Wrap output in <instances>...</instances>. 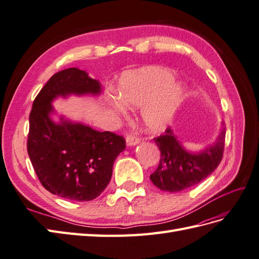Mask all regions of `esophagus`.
Returning <instances> with one entry per match:
<instances>
[{
  "label": "esophagus",
  "instance_id": "34e87169",
  "mask_svg": "<svg viewBox=\"0 0 259 259\" xmlns=\"http://www.w3.org/2000/svg\"><path fill=\"white\" fill-rule=\"evenodd\" d=\"M139 142H140L139 138H137L135 136H127V138H125V143H127L128 147L137 146V144Z\"/></svg>",
  "mask_w": 259,
  "mask_h": 259
}]
</instances>
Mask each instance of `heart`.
<instances>
[{"label": "heart", "instance_id": "heart-1", "mask_svg": "<svg viewBox=\"0 0 259 259\" xmlns=\"http://www.w3.org/2000/svg\"><path fill=\"white\" fill-rule=\"evenodd\" d=\"M185 89L174 79L170 69L161 66H143L120 76L117 94L105 96L109 110L127 116V108L140 109L139 123L147 134H160L173 122L181 108Z\"/></svg>", "mask_w": 259, "mask_h": 259}]
</instances>
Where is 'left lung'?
<instances>
[{
    "label": "left lung",
    "instance_id": "left-lung-1",
    "mask_svg": "<svg viewBox=\"0 0 259 259\" xmlns=\"http://www.w3.org/2000/svg\"><path fill=\"white\" fill-rule=\"evenodd\" d=\"M225 128L221 127L218 138L198 151L186 149L171 128L154 141L161 152L158 169L150 179L152 183L162 191L177 193L191 188L207 178L223 157Z\"/></svg>",
    "mask_w": 259,
    "mask_h": 259
}]
</instances>
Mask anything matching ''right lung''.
I'll list each match as a JSON object with an SVG mask.
<instances>
[{"mask_svg": "<svg viewBox=\"0 0 259 259\" xmlns=\"http://www.w3.org/2000/svg\"><path fill=\"white\" fill-rule=\"evenodd\" d=\"M101 93L98 80L74 67L52 76L33 102L27 152L41 185L52 194L92 201L110 181L115 160L125 149L123 138L58 115L53 106L58 98Z\"/></svg>", "mask_w": 259, "mask_h": 259, "instance_id": "obj_1", "label": "right lung"}]
</instances>
